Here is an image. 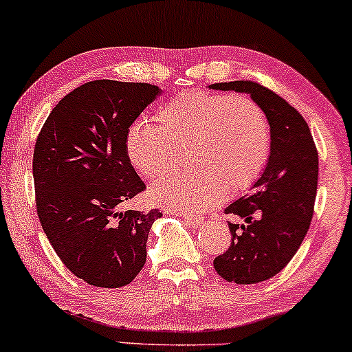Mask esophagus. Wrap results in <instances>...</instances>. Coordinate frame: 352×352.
Wrapping results in <instances>:
<instances>
[{
  "instance_id": "1",
  "label": "esophagus",
  "mask_w": 352,
  "mask_h": 352,
  "mask_svg": "<svg viewBox=\"0 0 352 352\" xmlns=\"http://www.w3.org/2000/svg\"><path fill=\"white\" fill-rule=\"evenodd\" d=\"M184 221L191 228H198V226L203 224V219L198 216H184Z\"/></svg>"
}]
</instances>
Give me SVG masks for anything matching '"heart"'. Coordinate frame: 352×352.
I'll use <instances>...</instances> for the list:
<instances>
[{
	"mask_svg": "<svg viewBox=\"0 0 352 352\" xmlns=\"http://www.w3.org/2000/svg\"><path fill=\"white\" fill-rule=\"evenodd\" d=\"M131 124L124 140L133 166L149 179L179 164L186 153L190 170L162 177L151 186V198L184 212L206 211L226 195L256 182L271 153L268 115L242 94L184 92L157 117Z\"/></svg>",
	"mask_w": 352,
	"mask_h": 352,
	"instance_id": "b5f03b06",
	"label": "heart"
}]
</instances>
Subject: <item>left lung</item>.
Instances as JSON below:
<instances>
[{"label": "left lung", "mask_w": 352, "mask_h": 352, "mask_svg": "<svg viewBox=\"0 0 352 352\" xmlns=\"http://www.w3.org/2000/svg\"><path fill=\"white\" fill-rule=\"evenodd\" d=\"M216 91L247 92L268 115L271 154L263 173L245 197L226 208L245 226L229 222L230 245L214 258L222 279L256 284L278 274L310 228L318 184V153L304 117L271 89L253 81L211 84Z\"/></svg>", "instance_id": "1"}]
</instances>
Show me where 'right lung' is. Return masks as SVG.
I'll use <instances>...</instances> for the list:
<instances>
[{
    "label": "right lung",
    "instance_id": "add662e5",
    "mask_svg": "<svg viewBox=\"0 0 352 352\" xmlns=\"http://www.w3.org/2000/svg\"><path fill=\"white\" fill-rule=\"evenodd\" d=\"M159 94L148 82H86L58 102L35 141L38 221L63 265L91 286H126L146 263L149 229L162 212L120 211L146 190L124 140Z\"/></svg>",
    "mask_w": 352,
    "mask_h": 352
}]
</instances>
